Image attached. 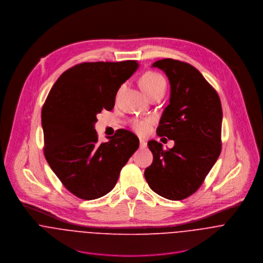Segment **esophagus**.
I'll use <instances>...</instances> for the list:
<instances>
[{
  "mask_svg": "<svg viewBox=\"0 0 263 263\" xmlns=\"http://www.w3.org/2000/svg\"><path fill=\"white\" fill-rule=\"evenodd\" d=\"M140 148L141 149H146L147 148V142L144 140H140Z\"/></svg>",
  "mask_w": 263,
  "mask_h": 263,
  "instance_id": "34e87169",
  "label": "esophagus"
}]
</instances>
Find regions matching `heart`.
<instances>
[{
	"label": "heart",
	"mask_w": 263,
	"mask_h": 263,
	"mask_svg": "<svg viewBox=\"0 0 263 263\" xmlns=\"http://www.w3.org/2000/svg\"><path fill=\"white\" fill-rule=\"evenodd\" d=\"M140 87L141 89L149 96L152 93L156 91H165L166 82L165 79L153 71L146 72L140 79ZM152 120L151 119H136L133 120L130 125L132 128L139 135H146L150 129Z\"/></svg>",
	"instance_id": "obj_1"
}]
</instances>
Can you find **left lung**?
<instances>
[{
  "label": "left lung",
  "instance_id": "obj_1",
  "mask_svg": "<svg viewBox=\"0 0 263 263\" xmlns=\"http://www.w3.org/2000/svg\"><path fill=\"white\" fill-rule=\"evenodd\" d=\"M153 67L164 71L171 86L157 135L175 145L164 150L161 143L148 142L154 159L145 178L157 194L181 200L200 187L221 154L222 104L217 91L187 63L164 59Z\"/></svg>",
  "mask_w": 263,
  "mask_h": 263
}]
</instances>
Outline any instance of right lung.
<instances>
[{"label":"right lung","instance_id":"obj_1","mask_svg":"<svg viewBox=\"0 0 263 263\" xmlns=\"http://www.w3.org/2000/svg\"><path fill=\"white\" fill-rule=\"evenodd\" d=\"M138 67L137 61L76 65L60 76L42 106L45 159L63 185L81 199L111 191L140 146L126 129L100 143L94 128L96 115L112 110L118 89Z\"/></svg>","mask_w":263,"mask_h":263}]
</instances>
